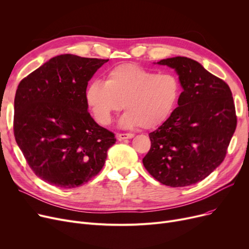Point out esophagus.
Segmentation results:
<instances>
[{"mask_svg": "<svg viewBox=\"0 0 249 249\" xmlns=\"http://www.w3.org/2000/svg\"><path fill=\"white\" fill-rule=\"evenodd\" d=\"M117 139L121 141V140H125V139H131L134 137V134L132 133H120V134H117L116 135Z\"/></svg>", "mask_w": 249, "mask_h": 249, "instance_id": "1", "label": "esophagus"}]
</instances>
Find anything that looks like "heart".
<instances>
[{
    "mask_svg": "<svg viewBox=\"0 0 249 249\" xmlns=\"http://www.w3.org/2000/svg\"><path fill=\"white\" fill-rule=\"evenodd\" d=\"M179 83L172 73H158L140 65H117L105 75V82L93 81L86 89V101L102 125L112 122L113 114L123 107L122 128L152 129L162 124L179 97Z\"/></svg>",
    "mask_w": 249,
    "mask_h": 249,
    "instance_id": "obj_1",
    "label": "heart"
}]
</instances>
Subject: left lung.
I'll use <instances>...</instances> for the list:
<instances>
[{
	"mask_svg": "<svg viewBox=\"0 0 249 249\" xmlns=\"http://www.w3.org/2000/svg\"><path fill=\"white\" fill-rule=\"evenodd\" d=\"M174 69L182 93L178 108L155 131L142 160L161 184L186 187L201 181L224 160L236 129L229 86L194 59L177 56L158 62Z\"/></svg>",
	"mask_w": 249,
	"mask_h": 249,
	"instance_id": "1",
	"label": "left lung"
}]
</instances>
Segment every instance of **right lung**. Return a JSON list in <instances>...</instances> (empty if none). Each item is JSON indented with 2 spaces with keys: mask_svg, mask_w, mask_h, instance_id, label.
I'll return each mask as SVG.
<instances>
[{
  "mask_svg": "<svg viewBox=\"0 0 249 249\" xmlns=\"http://www.w3.org/2000/svg\"><path fill=\"white\" fill-rule=\"evenodd\" d=\"M109 59L61 54L20 82L14 101V135L34 174L72 189L99 174L114 133L95 122L85 93Z\"/></svg>",
  "mask_w": 249,
  "mask_h": 249,
  "instance_id": "obj_1",
  "label": "right lung"
}]
</instances>
